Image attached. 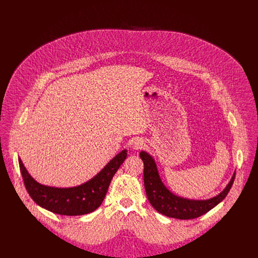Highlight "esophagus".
I'll list each match as a JSON object with an SVG mask.
<instances>
[{
  "instance_id": "obj_1",
  "label": "esophagus",
  "mask_w": 258,
  "mask_h": 258,
  "mask_svg": "<svg viewBox=\"0 0 258 258\" xmlns=\"http://www.w3.org/2000/svg\"><path fill=\"white\" fill-rule=\"evenodd\" d=\"M144 141L142 140V139H140V138H137V139H134L133 141H132V147L134 149H136V150H139V149H142L143 148V146H144Z\"/></svg>"
}]
</instances>
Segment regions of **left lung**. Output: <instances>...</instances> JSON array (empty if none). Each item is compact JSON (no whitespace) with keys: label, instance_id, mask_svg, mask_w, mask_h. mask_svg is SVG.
<instances>
[{"label":"left lung","instance_id":"left-lung-1","mask_svg":"<svg viewBox=\"0 0 258 258\" xmlns=\"http://www.w3.org/2000/svg\"><path fill=\"white\" fill-rule=\"evenodd\" d=\"M140 157L144 162V185L149 202L159 213L177 219L197 218L211 210L226 198L236 175L234 173L226 189L217 196L208 200H189L167 190L160 179L154 159L148 153L142 151Z\"/></svg>","mask_w":258,"mask_h":258}]
</instances>
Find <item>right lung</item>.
Wrapping results in <instances>:
<instances>
[{
  "label": "right lung",
  "mask_w": 258,
  "mask_h": 258,
  "mask_svg": "<svg viewBox=\"0 0 258 258\" xmlns=\"http://www.w3.org/2000/svg\"><path fill=\"white\" fill-rule=\"evenodd\" d=\"M126 156V150H122L92 179L73 188H54L41 185L27 172L20 158L18 161L24 186L31 199L53 213L73 216L93 212L102 204L113 175Z\"/></svg>",
  "instance_id": "add662e5"
}]
</instances>
